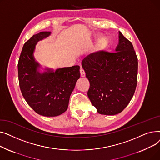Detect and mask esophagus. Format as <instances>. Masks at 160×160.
I'll use <instances>...</instances> for the list:
<instances>
[{"label":"esophagus","mask_w":160,"mask_h":160,"mask_svg":"<svg viewBox=\"0 0 160 160\" xmlns=\"http://www.w3.org/2000/svg\"><path fill=\"white\" fill-rule=\"evenodd\" d=\"M80 76L82 77H84L85 76H86V73H85V71H83V69H80Z\"/></svg>","instance_id":"34e87169"}]
</instances>
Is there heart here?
I'll use <instances>...</instances> for the list:
<instances>
[{
	"mask_svg": "<svg viewBox=\"0 0 160 160\" xmlns=\"http://www.w3.org/2000/svg\"><path fill=\"white\" fill-rule=\"evenodd\" d=\"M108 45V39L106 37L100 38L96 44V48L98 50H102L105 49Z\"/></svg>",
	"mask_w": 160,
	"mask_h": 160,
	"instance_id": "1",
	"label": "heart"
}]
</instances>
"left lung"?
I'll list each match as a JSON object with an SVG mask.
<instances>
[{
    "label": "left lung",
    "instance_id": "obj_1",
    "mask_svg": "<svg viewBox=\"0 0 160 160\" xmlns=\"http://www.w3.org/2000/svg\"><path fill=\"white\" fill-rule=\"evenodd\" d=\"M115 53H92L82 61L90 83L88 96L100 114L113 115L127 106L137 86L138 58L131 42L119 33Z\"/></svg>",
    "mask_w": 160,
    "mask_h": 160
}]
</instances>
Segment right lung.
<instances>
[{
  "mask_svg": "<svg viewBox=\"0 0 160 160\" xmlns=\"http://www.w3.org/2000/svg\"><path fill=\"white\" fill-rule=\"evenodd\" d=\"M50 34V32H40L24 43L18 62V76L22 95L28 104L39 115L56 117L67 110L80 72L78 65L54 70L44 68L36 60V45Z\"/></svg>",
  "mask_w": 160,
  "mask_h": 160,
  "instance_id": "1",
  "label": "right lung"
}]
</instances>
